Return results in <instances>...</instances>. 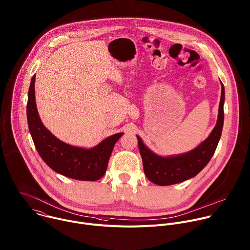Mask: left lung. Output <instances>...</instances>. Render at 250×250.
I'll use <instances>...</instances> for the list:
<instances>
[{
    "label": "left lung",
    "mask_w": 250,
    "mask_h": 250,
    "mask_svg": "<svg viewBox=\"0 0 250 250\" xmlns=\"http://www.w3.org/2000/svg\"><path fill=\"white\" fill-rule=\"evenodd\" d=\"M221 86L222 92L216 125L209 136L191 151L167 157L160 156L151 151L136 135L144 173L150 182L158 186L176 185L195 177L209 163L221 138L224 125L225 87L222 81Z\"/></svg>",
    "instance_id": "1"
}]
</instances>
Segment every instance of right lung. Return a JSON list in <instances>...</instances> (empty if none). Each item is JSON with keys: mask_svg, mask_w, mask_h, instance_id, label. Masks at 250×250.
Returning <instances> with one entry per match:
<instances>
[{"mask_svg": "<svg viewBox=\"0 0 250 250\" xmlns=\"http://www.w3.org/2000/svg\"><path fill=\"white\" fill-rule=\"evenodd\" d=\"M35 76L30 82L26 115L29 131L40 157L53 171L64 177L90 182L101 179L106 173L114 146L124 133L113 134L89 149L61 141L44 126L39 117L35 102Z\"/></svg>", "mask_w": 250, "mask_h": 250, "instance_id": "add662e5", "label": "right lung"}]
</instances>
